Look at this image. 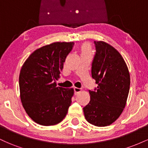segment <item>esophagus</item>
<instances>
[{
	"label": "esophagus",
	"instance_id": "obj_1",
	"mask_svg": "<svg viewBox=\"0 0 148 148\" xmlns=\"http://www.w3.org/2000/svg\"><path fill=\"white\" fill-rule=\"evenodd\" d=\"M82 89L81 88H74V94L77 95L79 94V92H81Z\"/></svg>",
	"mask_w": 148,
	"mask_h": 148
}]
</instances>
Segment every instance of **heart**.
Segmentation results:
<instances>
[{
    "label": "heart",
    "instance_id": "obj_1",
    "mask_svg": "<svg viewBox=\"0 0 148 148\" xmlns=\"http://www.w3.org/2000/svg\"><path fill=\"white\" fill-rule=\"evenodd\" d=\"M82 51H83V52H88V51H90L89 45H84V47H83V48H82Z\"/></svg>",
    "mask_w": 148,
    "mask_h": 148
}]
</instances>
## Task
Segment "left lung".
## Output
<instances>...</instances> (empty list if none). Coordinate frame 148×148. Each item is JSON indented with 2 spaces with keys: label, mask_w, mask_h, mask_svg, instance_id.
Masks as SVG:
<instances>
[{
  "label": "left lung",
  "mask_w": 148,
  "mask_h": 148,
  "mask_svg": "<svg viewBox=\"0 0 148 148\" xmlns=\"http://www.w3.org/2000/svg\"><path fill=\"white\" fill-rule=\"evenodd\" d=\"M96 53L92 63V77L98 85L89 90L90 101L84 108L85 118L97 127L111 125L127 103L130 75L126 62L114 47L103 41H95Z\"/></svg>",
  "instance_id": "obj_1"
}]
</instances>
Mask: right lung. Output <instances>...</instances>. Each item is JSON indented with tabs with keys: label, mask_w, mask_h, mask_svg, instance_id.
I'll return each instance as SVG.
<instances>
[{
	"label": "right lung",
	"mask_w": 148,
	"mask_h": 148,
	"mask_svg": "<svg viewBox=\"0 0 148 148\" xmlns=\"http://www.w3.org/2000/svg\"><path fill=\"white\" fill-rule=\"evenodd\" d=\"M74 42H54L37 49L27 58L19 74L21 101L34 122L44 126L60 123L67 115L73 88L57 87L63 63Z\"/></svg>",
	"instance_id": "1"
}]
</instances>
